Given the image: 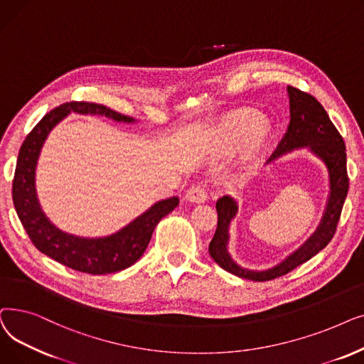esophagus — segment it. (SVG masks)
Here are the masks:
<instances>
[{
    "label": "esophagus",
    "mask_w": 364,
    "mask_h": 364,
    "mask_svg": "<svg viewBox=\"0 0 364 364\" xmlns=\"http://www.w3.org/2000/svg\"><path fill=\"white\" fill-rule=\"evenodd\" d=\"M185 198L191 203H204L207 200V193L205 188L201 185H193L191 188L186 191Z\"/></svg>",
    "instance_id": "34e87169"
}]
</instances>
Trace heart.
I'll return each mask as SVG.
<instances>
[{
  "mask_svg": "<svg viewBox=\"0 0 364 364\" xmlns=\"http://www.w3.org/2000/svg\"><path fill=\"white\" fill-rule=\"evenodd\" d=\"M256 118V115H253V114H249V115H241L238 119H255Z\"/></svg>",
  "mask_w": 364,
  "mask_h": 364,
  "instance_id": "obj_1",
  "label": "heart"
}]
</instances>
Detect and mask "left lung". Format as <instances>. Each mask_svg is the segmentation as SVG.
Listing matches in <instances>:
<instances>
[{
	"label": "left lung",
	"mask_w": 364,
	"mask_h": 364,
	"mask_svg": "<svg viewBox=\"0 0 364 364\" xmlns=\"http://www.w3.org/2000/svg\"><path fill=\"white\" fill-rule=\"evenodd\" d=\"M287 93L290 103V123L279 148L272 152L268 163L293 149L308 148L320 160H323L327 167L331 194H328L326 210L316 232L296 252L289 255L282 264L265 271L241 268L232 261L228 253V230L231 220L237 215L238 205L237 201L228 196H223L216 201L218 228L209 245V253L220 268L252 282L274 280L277 277H282L305 264L323 250L331 243L336 232L342 205L348 194L350 181L347 173V152H345L342 136L314 96L291 87V85H287Z\"/></svg>",
	"instance_id": "obj_1"
}]
</instances>
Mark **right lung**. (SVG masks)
<instances>
[{
    "label": "right lung",
    "instance_id": "obj_1",
    "mask_svg": "<svg viewBox=\"0 0 364 364\" xmlns=\"http://www.w3.org/2000/svg\"><path fill=\"white\" fill-rule=\"evenodd\" d=\"M69 112L105 115L133 123V118L92 102H68L46 114L21 146L13 179V203L26 234L41 253L85 274H111L132 267L146 250L157 223L179 204L178 197L155 203L149 210L118 232L103 238H82L56 228L41 210L36 193V167L46 137Z\"/></svg>",
    "mask_w": 364,
    "mask_h": 364
}]
</instances>
